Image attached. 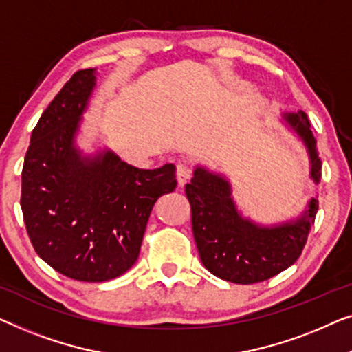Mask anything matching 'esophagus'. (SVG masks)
<instances>
[{
	"mask_svg": "<svg viewBox=\"0 0 352 352\" xmlns=\"http://www.w3.org/2000/svg\"><path fill=\"white\" fill-rule=\"evenodd\" d=\"M190 177H191L190 166L185 164V162H183V164H178L177 166V182H178V185L185 186L186 182L190 180Z\"/></svg>",
	"mask_w": 352,
	"mask_h": 352,
	"instance_id": "obj_1",
	"label": "esophagus"
}]
</instances>
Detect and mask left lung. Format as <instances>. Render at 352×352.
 I'll return each mask as SVG.
<instances>
[{"instance_id": "8db88e82", "label": "left lung", "mask_w": 352, "mask_h": 352, "mask_svg": "<svg viewBox=\"0 0 352 352\" xmlns=\"http://www.w3.org/2000/svg\"><path fill=\"white\" fill-rule=\"evenodd\" d=\"M279 122L298 138L308 156L309 178L320 182L322 161L305 111H280ZM191 204L192 234L202 265L220 279L255 284L270 279L295 263L318 214V196H311L298 215L260 223L239 209L232 183L223 172L197 164L185 186Z\"/></svg>"}]
</instances>
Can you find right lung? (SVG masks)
<instances>
[{
    "mask_svg": "<svg viewBox=\"0 0 352 352\" xmlns=\"http://www.w3.org/2000/svg\"><path fill=\"white\" fill-rule=\"evenodd\" d=\"M97 70L76 72L33 129L22 197L30 241L49 266L84 282L115 279L140 254L155 202L177 186L175 166L138 169L108 146H79Z\"/></svg>",
    "mask_w": 352,
    "mask_h": 352,
    "instance_id": "right-lung-1",
    "label": "right lung"
}]
</instances>
